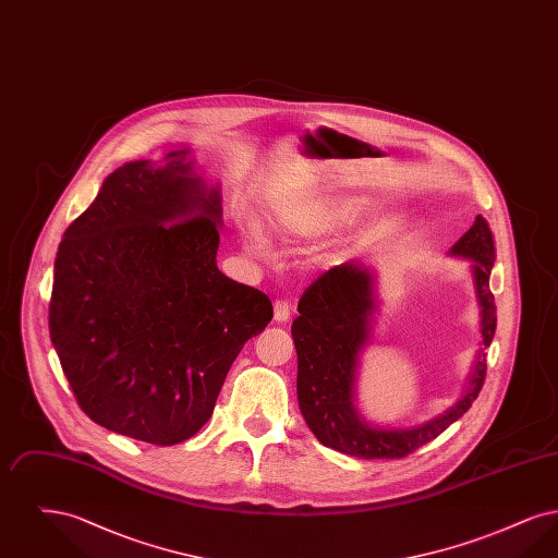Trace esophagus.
Segmentation results:
<instances>
[{
  "instance_id": "esophagus-1",
  "label": "esophagus",
  "mask_w": 558,
  "mask_h": 558,
  "mask_svg": "<svg viewBox=\"0 0 558 558\" xmlns=\"http://www.w3.org/2000/svg\"><path fill=\"white\" fill-rule=\"evenodd\" d=\"M291 303L289 301H282V299H278L276 303H274V319L276 322H289L291 318Z\"/></svg>"
}]
</instances>
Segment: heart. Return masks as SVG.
Here are the masks:
<instances>
[{"instance_id": "1", "label": "heart", "mask_w": 558, "mask_h": 558, "mask_svg": "<svg viewBox=\"0 0 558 558\" xmlns=\"http://www.w3.org/2000/svg\"><path fill=\"white\" fill-rule=\"evenodd\" d=\"M339 205L324 198H303L280 205L267 217V230L284 240H307L322 234L339 217ZM240 240L244 251L255 259L271 255L269 242L257 221L240 223Z\"/></svg>"}]
</instances>
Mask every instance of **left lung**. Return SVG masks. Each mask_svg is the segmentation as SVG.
I'll list each match as a JSON object with an SVG mask.
<instances>
[{"label":"left lung","mask_w":558,"mask_h":558,"mask_svg":"<svg viewBox=\"0 0 558 558\" xmlns=\"http://www.w3.org/2000/svg\"><path fill=\"white\" fill-rule=\"evenodd\" d=\"M450 255L471 262L481 310V349L462 398L423 425H371L355 405L360 355L371 341L372 319L378 310L376 274L371 267L357 262L330 267L303 292L291 328L299 362L296 398L319 444L364 460L403 458L433 441L473 405L487 371L485 349L492 345L496 332V303L489 291L496 246L489 223L481 215L451 246Z\"/></svg>","instance_id":"left-lung-1"}]
</instances>
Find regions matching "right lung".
I'll list each match as a JSON object with an SVG mask.
<instances>
[{
    "label": "right lung",
    "instance_id": "add662e5",
    "mask_svg": "<svg viewBox=\"0 0 558 558\" xmlns=\"http://www.w3.org/2000/svg\"><path fill=\"white\" fill-rule=\"evenodd\" d=\"M187 153L114 169L53 264L50 337L81 410L155 446L203 428L274 316L267 294L219 271L221 194Z\"/></svg>",
    "mask_w": 558,
    "mask_h": 558
}]
</instances>
